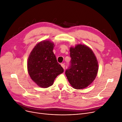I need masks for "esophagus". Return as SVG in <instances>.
Returning a JSON list of instances; mask_svg holds the SVG:
<instances>
[{"instance_id":"esophagus-1","label":"esophagus","mask_w":122,"mask_h":122,"mask_svg":"<svg viewBox=\"0 0 122 122\" xmlns=\"http://www.w3.org/2000/svg\"><path fill=\"white\" fill-rule=\"evenodd\" d=\"M61 66L63 67V68L64 69H65V65H64V64H61Z\"/></svg>"}]
</instances>
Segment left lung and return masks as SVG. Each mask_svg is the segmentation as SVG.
Wrapping results in <instances>:
<instances>
[{"label": "left lung", "mask_w": 122, "mask_h": 122, "mask_svg": "<svg viewBox=\"0 0 122 122\" xmlns=\"http://www.w3.org/2000/svg\"><path fill=\"white\" fill-rule=\"evenodd\" d=\"M70 66L65 74L71 86L77 89L87 87L95 79L98 69L97 59L92 50L78 44L70 48Z\"/></svg>", "instance_id": "obj_1"}]
</instances>
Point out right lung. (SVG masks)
Listing matches in <instances>:
<instances>
[{"label":"right lung","mask_w":122,"mask_h":122,"mask_svg":"<svg viewBox=\"0 0 122 122\" xmlns=\"http://www.w3.org/2000/svg\"><path fill=\"white\" fill-rule=\"evenodd\" d=\"M54 47V43L50 41H43L36 45L28 58V73L41 87L51 86L57 76L64 72L53 52Z\"/></svg>","instance_id":"1"}]
</instances>
